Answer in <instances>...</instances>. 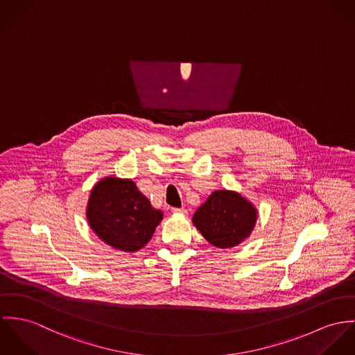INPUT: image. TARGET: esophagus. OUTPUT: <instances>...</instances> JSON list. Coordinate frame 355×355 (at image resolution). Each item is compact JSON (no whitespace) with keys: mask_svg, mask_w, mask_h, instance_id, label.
Instances as JSON below:
<instances>
[{"mask_svg":"<svg viewBox=\"0 0 355 355\" xmlns=\"http://www.w3.org/2000/svg\"><path fill=\"white\" fill-rule=\"evenodd\" d=\"M171 212H173V214H182V215H185L188 211H187L185 208H173Z\"/></svg>","mask_w":355,"mask_h":355,"instance_id":"1","label":"esophagus"}]
</instances>
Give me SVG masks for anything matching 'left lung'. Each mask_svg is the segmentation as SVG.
<instances>
[{
	"instance_id": "left-lung-1",
	"label": "left lung",
	"mask_w": 355,
	"mask_h": 355,
	"mask_svg": "<svg viewBox=\"0 0 355 355\" xmlns=\"http://www.w3.org/2000/svg\"><path fill=\"white\" fill-rule=\"evenodd\" d=\"M259 218L254 204L236 191H214L197 208L192 222L211 245L230 249L249 238Z\"/></svg>"
}]
</instances>
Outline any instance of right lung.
<instances>
[{
	"mask_svg": "<svg viewBox=\"0 0 355 355\" xmlns=\"http://www.w3.org/2000/svg\"><path fill=\"white\" fill-rule=\"evenodd\" d=\"M85 216L95 236L121 252L133 253L144 248L163 219L129 178L107 175L91 189Z\"/></svg>",
	"mask_w": 355,
	"mask_h": 355,
	"instance_id": "right-lung-1",
	"label": "right lung"
}]
</instances>
